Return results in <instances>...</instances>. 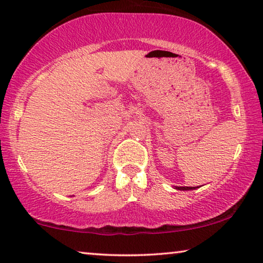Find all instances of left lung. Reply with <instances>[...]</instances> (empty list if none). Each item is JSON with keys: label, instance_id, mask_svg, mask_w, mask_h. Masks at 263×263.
<instances>
[{"label": "left lung", "instance_id": "1", "mask_svg": "<svg viewBox=\"0 0 263 263\" xmlns=\"http://www.w3.org/2000/svg\"><path fill=\"white\" fill-rule=\"evenodd\" d=\"M177 190H194L196 189V186H176Z\"/></svg>", "mask_w": 263, "mask_h": 263}]
</instances>
